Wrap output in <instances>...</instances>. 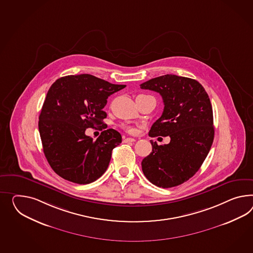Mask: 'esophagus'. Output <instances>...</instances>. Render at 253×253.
<instances>
[{"label":"esophagus","mask_w":253,"mask_h":253,"mask_svg":"<svg viewBox=\"0 0 253 253\" xmlns=\"http://www.w3.org/2000/svg\"><path fill=\"white\" fill-rule=\"evenodd\" d=\"M134 141H136V139L134 137H126V138L124 139V142L125 143L134 142Z\"/></svg>","instance_id":"34e87169"}]
</instances>
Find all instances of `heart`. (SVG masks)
I'll return each mask as SVG.
<instances>
[{
	"mask_svg": "<svg viewBox=\"0 0 253 253\" xmlns=\"http://www.w3.org/2000/svg\"><path fill=\"white\" fill-rule=\"evenodd\" d=\"M124 128L126 130L127 132H129V133H134L136 129L134 128V127H132V126H124Z\"/></svg>",
	"mask_w": 253,
	"mask_h": 253,
	"instance_id": "1",
	"label": "heart"
}]
</instances>
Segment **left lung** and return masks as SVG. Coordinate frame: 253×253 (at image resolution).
I'll list each match as a JSON object with an SVG mask.
<instances>
[{
  "label": "left lung",
  "instance_id": "8db88e82",
  "mask_svg": "<svg viewBox=\"0 0 253 253\" xmlns=\"http://www.w3.org/2000/svg\"><path fill=\"white\" fill-rule=\"evenodd\" d=\"M162 95L164 109L149 136H169L166 145L150 140L152 151L141 162L143 173L159 187L188 181L200 169L214 140L213 109L208 92L194 79L167 74L140 84Z\"/></svg>",
  "mask_w": 253,
  "mask_h": 253
}]
</instances>
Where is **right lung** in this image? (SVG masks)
Returning <instances> with one entry per match:
<instances>
[{
    "label": "right lung",
    "instance_id": "1",
    "mask_svg": "<svg viewBox=\"0 0 253 253\" xmlns=\"http://www.w3.org/2000/svg\"><path fill=\"white\" fill-rule=\"evenodd\" d=\"M125 87L90 74L61 77L51 85L39 116V129L45 158L61 178L87 184L104 174L112 150L122 142V136L109 128L93 141L85 130L107 127L103 108L108 96Z\"/></svg>",
    "mask_w": 253,
    "mask_h": 253
}]
</instances>
